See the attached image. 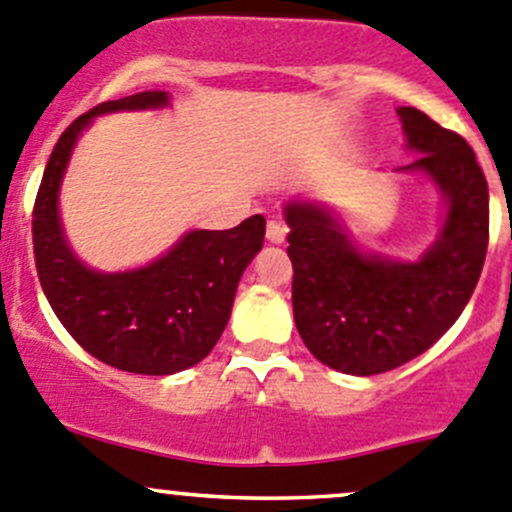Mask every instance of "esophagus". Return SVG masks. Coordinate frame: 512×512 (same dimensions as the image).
Wrapping results in <instances>:
<instances>
[{
  "label": "esophagus",
  "mask_w": 512,
  "mask_h": 512,
  "mask_svg": "<svg viewBox=\"0 0 512 512\" xmlns=\"http://www.w3.org/2000/svg\"><path fill=\"white\" fill-rule=\"evenodd\" d=\"M287 237V225L280 223V220H270L267 223V240L272 242V245H282Z\"/></svg>",
  "instance_id": "esophagus-1"
}]
</instances>
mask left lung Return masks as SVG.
Wrapping results in <instances>:
<instances>
[{
  "label": "left lung",
  "mask_w": 512,
  "mask_h": 512,
  "mask_svg": "<svg viewBox=\"0 0 512 512\" xmlns=\"http://www.w3.org/2000/svg\"><path fill=\"white\" fill-rule=\"evenodd\" d=\"M406 143L448 203L436 245L418 262L364 255L312 203H289L294 324L322 364L354 376L384 374L423 354L461 317L488 250V183L466 138L423 111L399 108Z\"/></svg>",
  "instance_id": "1"
}]
</instances>
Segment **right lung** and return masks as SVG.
I'll list each match as a JSON object with an SVG mask.
<instances>
[{"mask_svg":"<svg viewBox=\"0 0 512 512\" xmlns=\"http://www.w3.org/2000/svg\"><path fill=\"white\" fill-rule=\"evenodd\" d=\"M165 103V91H143L76 118L51 151L32 213L36 272L66 332L103 364L148 376L175 374L210 354L230 319L237 282L265 240V218L252 215L232 230L188 232L141 270L103 275L76 260L56 205L76 138L98 113Z\"/></svg>","mask_w":512,"mask_h":512,"instance_id":"1","label":"right lung"}]
</instances>
